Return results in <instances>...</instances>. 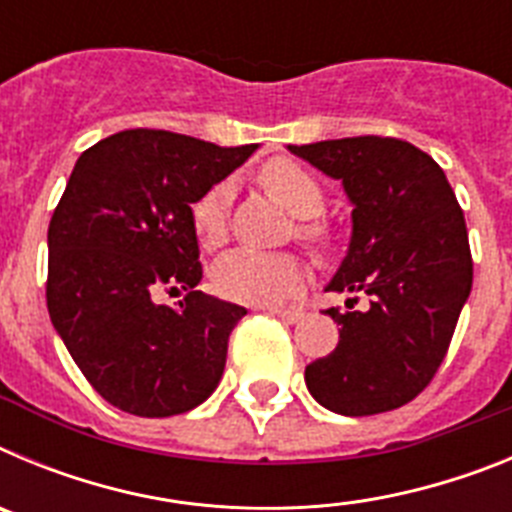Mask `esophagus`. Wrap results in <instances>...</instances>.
<instances>
[{
  "label": "esophagus",
  "mask_w": 512,
  "mask_h": 512,
  "mask_svg": "<svg viewBox=\"0 0 512 512\" xmlns=\"http://www.w3.org/2000/svg\"><path fill=\"white\" fill-rule=\"evenodd\" d=\"M271 315L282 318L284 323L295 325V323H300L302 318H305V310H300V307H274V310H271Z\"/></svg>",
  "instance_id": "1"
}]
</instances>
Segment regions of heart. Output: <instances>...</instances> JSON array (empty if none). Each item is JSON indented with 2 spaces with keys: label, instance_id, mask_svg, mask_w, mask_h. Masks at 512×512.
Segmentation results:
<instances>
[{
  "label": "heart",
  "instance_id": "b5f03b06",
  "mask_svg": "<svg viewBox=\"0 0 512 512\" xmlns=\"http://www.w3.org/2000/svg\"><path fill=\"white\" fill-rule=\"evenodd\" d=\"M259 182L274 194L292 215L305 217L300 233L305 238H320L323 228L310 217L320 215L325 205L323 187L318 179L289 158H271L261 166ZM233 200V187L217 182L192 205V228L202 248H217L228 235V210ZM305 282V269L292 253H269L238 248L217 261L212 269V287L225 300L246 305H271L295 295Z\"/></svg>",
  "mask_w": 512,
  "mask_h": 512
}]
</instances>
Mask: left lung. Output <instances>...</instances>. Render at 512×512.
<instances>
[{"label":"left lung","mask_w":512,"mask_h":512,"mask_svg":"<svg viewBox=\"0 0 512 512\" xmlns=\"http://www.w3.org/2000/svg\"><path fill=\"white\" fill-rule=\"evenodd\" d=\"M343 184L351 241L328 292L369 295L330 307L338 346L305 369L310 395L338 415H377L418 397L449 351L472 292L464 212L441 166L408 140L359 135L287 146Z\"/></svg>","instance_id":"left-lung-1"}]
</instances>
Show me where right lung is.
I'll return each mask as SVG.
<instances>
[{
	"mask_svg": "<svg viewBox=\"0 0 512 512\" xmlns=\"http://www.w3.org/2000/svg\"><path fill=\"white\" fill-rule=\"evenodd\" d=\"M256 148L135 128L76 161L48 225L45 300L81 374L122 413H187L223 377L246 307L194 289L202 266L192 205ZM164 286L188 297L158 306L152 295Z\"/></svg>",
	"mask_w": 512,
	"mask_h": 512,
	"instance_id": "1",
	"label": "right lung"
}]
</instances>
